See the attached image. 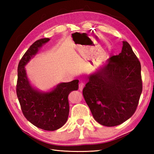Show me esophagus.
I'll return each mask as SVG.
<instances>
[{
    "label": "esophagus",
    "mask_w": 154,
    "mask_h": 154,
    "mask_svg": "<svg viewBox=\"0 0 154 154\" xmlns=\"http://www.w3.org/2000/svg\"><path fill=\"white\" fill-rule=\"evenodd\" d=\"M84 86H85V83H83V82H81V83H79V89L80 91H82L83 89Z\"/></svg>",
    "instance_id": "obj_1"
}]
</instances>
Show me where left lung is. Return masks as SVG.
I'll return each instance as SVG.
<instances>
[{"label": "left lung", "instance_id": "obj_1", "mask_svg": "<svg viewBox=\"0 0 154 154\" xmlns=\"http://www.w3.org/2000/svg\"><path fill=\"white\" fill-rule=\"evenodd\" d=\"M88 79L83 94L97 122L115 126L134 114L142 92L141 64L127 42Z\"/></svg>", "mask_w": 154, "mask_h": 154}]
</instances>
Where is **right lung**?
<instances>
[{
    "label": "right lung",
    "instance_id": "add662e5",
    "mask_svg": "<svg viewBox=\"0 0 154 154\" xmlns=\"http://www.w3.org/2000/svg\"><path fill=\"white\" fill-rule=\"evenodd\" d=\"M49 40L42 38L35 41L22 56L18 67L16 94L26 119L39 128L54 131L67 122L69 112L68 95L78 89L79 80L61 83L48 93H41L32 87L24 66Z\"/></svg>",
    "mask_w": 154,
    "mask_h": 154
}]
</instances>
